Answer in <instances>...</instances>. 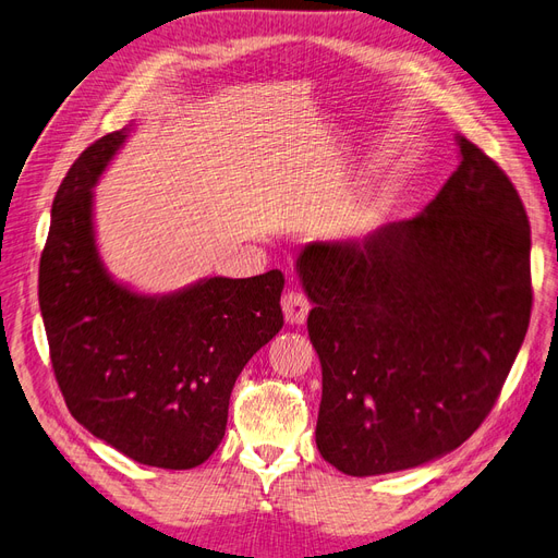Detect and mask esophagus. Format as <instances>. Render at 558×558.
Wrapping results in <instances>:
<instances>
[{
	"label": "esophagus",
	"instance_id": "esophagus-1",
	"mask_svg": "<svg viewBox=\"0 0 558 558\" xmlns=\"http://www.w3.org/2000/svg\"><path fill=\"white\" fill-rule=\"evenodd\" d=\"M281 307H283V316H286V324L291 326H302L305 324V318L310 314V300L305 293L300 291H286L281 298Z\"/></svg>",
	"mask_w": 558,
	"mask_h": 558
}]
</instances>
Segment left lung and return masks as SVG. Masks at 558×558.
<instances>
[{
	"instance_id": "obj_1",
	"label": "left lung",
	"mask_w": 558,
	"mask_h": 558,
	"mask_svg": "<svg viewBox=\"0 0 558 558\" xmlns=\"http://www.w3.org/2000/svg\"><path fill=\"white\" fill-rule=\"evenodd\" d=\"M456 144L461 165L424 211L363 240L310 242L295 263L324 375L316 447L351 477L461 447L529 330L526 209L482 148Z\"/></svg>"
}]
</instances>
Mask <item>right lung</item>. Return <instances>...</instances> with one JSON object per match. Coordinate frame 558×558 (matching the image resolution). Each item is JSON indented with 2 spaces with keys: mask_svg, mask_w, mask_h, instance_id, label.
<instances>
[{
  "mask_svg": "<svg viewBox=\"0 0 558 558\" xmlns=\"http://www.w3.org/2000/svg\"><path fill=\"white\" fill-rule=\"evenodd\" d=\"M130 130L90 144L60 183L39 307L78 424L132 461L189 470L221 445L234 381L283 326V275L205 277L165 295L116 281L97 248L93 189Z\"/></svg>",
  "mask_w": 558,
  "mask_h": 558,
  "instance_id": "1",
  "label": "right lung"
}]
</instances>
